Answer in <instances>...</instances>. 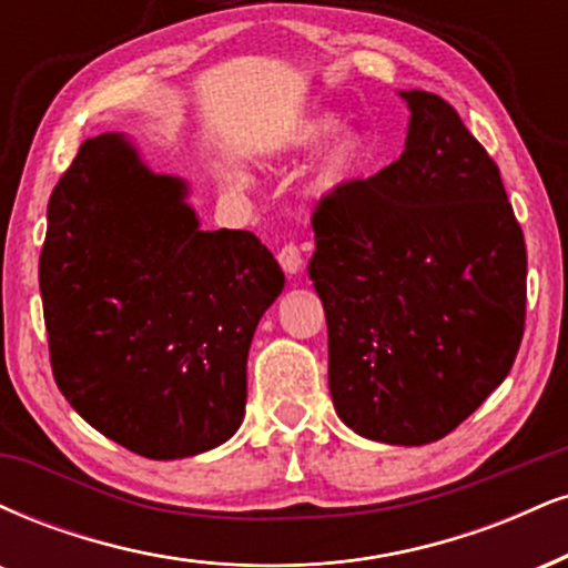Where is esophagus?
Returning a JSON list of instances; mask_svg holds the SVG:
<instances>
[{
	"label": "esophagus",
	"instance_id": "1",
	"mask_svg": "<svg viewBox=\"0 0 568 568\" xmlns=\"http://www.w3.org/2000/svg\"><path fill=\"white\" fill-rule=\"evenodd\" d=\"M277 262L285 272H288V275H296V272L302 270V262H304L302 248H298L296 243H285L283 248L277 251Z\"/></svg>",
	"mask_w": 568,
	"mask_h": 568
}]
</instances>
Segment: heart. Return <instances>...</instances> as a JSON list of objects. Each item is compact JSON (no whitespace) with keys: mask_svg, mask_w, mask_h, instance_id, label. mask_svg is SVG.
<instances>
[{"mask_svg":"<svg viewBox=\"0 0 568 568\" xmlns=\"http://www.w3.org/2000/svg\"><path fill=\"white\" fill-rule=\"evenodd\" d=\"M336 115H310V119L298 121V124L291 129L288 136L283 140V150L285 153H306V150L317 148L325 136L336 132ZM367 159H371V142H367V136L359 132L344 134L336 145L327 150L323 163H320L317 172H314V190H317V193H333V190L344 187V184L365 166Z\"/></svg>","mask_w":568,"mask_h":568,"instance_id":"b5f03b06","label":"heart"}]
</instances>
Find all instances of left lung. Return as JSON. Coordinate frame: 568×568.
Segmentation results:
<instances>
[{"label":"left lung","instance_id":"left-lung-1","mask_svg":"<svg viewBox=\"0 0 568 568\" xmlns=\"http://www.w3.org/2000/svg\"><path fill=\"white\" fill-rule=\"evenodd\" d=\"M405 153L312 211L327 320V384L375 442L455 432L514 367L526 320V243L500 169L439 94L402 92Z\"/></svg>","mask_w":568,"mask_h":568}]
</instances>
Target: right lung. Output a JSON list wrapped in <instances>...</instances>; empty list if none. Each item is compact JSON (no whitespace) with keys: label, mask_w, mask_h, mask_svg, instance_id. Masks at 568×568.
Wrapping results in <instances>:
<instances>
[{"label":"right lung","mask_w":568,"mask_h":568,"mask_svg":"<svg viewBox=\"0 0 568 568\" xmlns=\"http://www.w3.org/2000/svg\"><path fill=\"white\" fill-rule=\"evenodd\" d=\"M184 193L124 136L84 140L47 203L39 256L54 384L150 460L237 432L251 338L285 283L254 232H203Z\"/></svg>","instance_id":"add662e5"}]
</instances>
